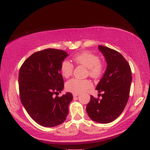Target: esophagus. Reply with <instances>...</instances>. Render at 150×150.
Listing matches in <instances>:
<instances>
[{"instance_id": "34e87169", "label": "esophagus", "mask_w": 150, "mask_h": 150, "mask_svg": "<svg viewBox=\"0 0 150 150\" xmlns=\"http://www.w3.org/2000/svg\"><path fill=\"white\" fill-rule=\"evenodd\" d=\"M78 95H79V94H73V97H77L78 96Z\"/></svg>"}]
</instances>
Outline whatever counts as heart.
I'll return each mask as SVG.
<instances>
[{
  "instance_id": "heart-1",
  "label": "heart",
  "mask_w": 150,
  "mask_h": 150,
  "mask_svg": "<svg viewBox=\"0 0 150 150\" xmlns=\"http://www.w3.org/2000/svg\"><path fill=\"white\" fill-rule=\"evenodd\" d=\"M73 60L78 65H82L88 68V74L93 79L100 78L103 74L104 66L100 61V57L93 53L88 51L82 52L73 57ZM73 71V66L68 60H64L60 66V71L64 77L68 78ZM92 87V82L88 79H71L66 82L67 91L75 94L84 92Z\"/></svg>"
}]
</instances>
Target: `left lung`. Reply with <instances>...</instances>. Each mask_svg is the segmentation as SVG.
<instances>
[{"label": "left lung", "mask_w": 150, "mask_h": 150, "mask_svg": "<svg viewBox=\"0 0 150 150\" xmlns=\"http://www.w3.org/2000/svg\"><path fill=\"white\" fill-rule=\"evenodd\" d=\"M107 62L103 77L96 87L102 98L91 96L86 106L88 116L95 122L106 124L115 120L128 103L132 82V71L121 54L103 46H98Z\"/></svg>", "instance_id": "8db88e82"}]
</instances>
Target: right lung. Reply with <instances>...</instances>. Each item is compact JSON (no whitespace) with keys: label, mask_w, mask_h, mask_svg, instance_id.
<instances>
[{"label":"right lung","mask_w":150,"mask_h":150,"mask_svg":"<svg viewBox=\"0 0 150 150\" xmlns=\"http://www.w3.org/2000/svg\"><path fill=\"white\" fill-rule=\"evenodd\" d=\"M67 56L61 50L39 51L28 57L19 70L21 103L39 125L49 128L58 126L64 122L69 113L72 94L68 92L57 96L64 86L60 66Z\"/></svg>","instance_id":"obj_1"}]
</instances>
